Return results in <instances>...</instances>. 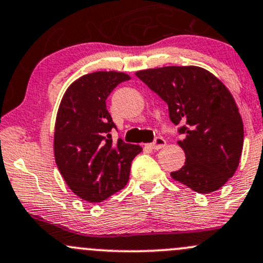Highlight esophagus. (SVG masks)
<instances>
[{
	"instance_id": "34e87169",
	"label": "esophagus",
	"mask_w": 263,
	"mask_h": 263,
	"mask_svg": "<svg viewBox=\"0 0 263 263\" xmlns=\"http://www.w3.org/2000/svg\"><path fill=\"white\" fill-rule=\"evenodd\" d=\"M165 145H166V141L162 139V137H156L154 142L148 143L147 146L151 148V150H160V148L164 147Z\"/></svg>"
}]
</instances>
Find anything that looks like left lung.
<instances>
[{
  "label": "left lung",
  "mask_w": 263,
  "mask_h": 263,
  "mask_svg": "<svg viewBox=\"0 0 263 263\" xmlns=\"http://www.w3.org/2000/svg\"><path fill=\"white\" fill-rule=\"evenodd\" d=\"M168 107L173 123L185 137L178 145L185 164L174 180L200 194L220 189L234 175L243 148V122L228 88L214 74L195 65L162 66L136 71Z\"/></svg>",
  "instance_id": "1"
}]
</instances>
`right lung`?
Listing matches in <instances>:
<instances>
[{
  "mask_svg": "<svg viewBox=\"0 0 263 263\" xmlns=\"http://www.w3.org/2000/svg\"><path fill=\"white\" fill-rule=\"evenodd\" d=\"M131 79L122 71H95L74 81L65 90L55 120L54 157L69 189L83 200L101 203L123 189L139 145L113 141L116 127L106 99L120 83Z\"/></svg>",
  "mask_w": 263,
  "mask_h": 263,
  "instance_id": "add662e5",
  "label": "right lung"
}]
</instances>
